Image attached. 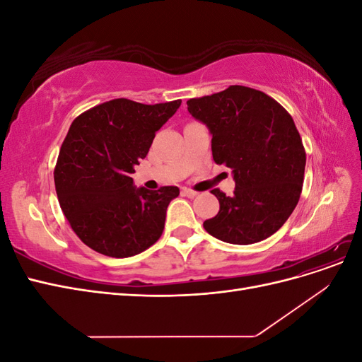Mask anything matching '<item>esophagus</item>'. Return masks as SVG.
Returning <instances> with one entry per match:
<instances>
[{
	"mask_svg": "<svg viewBox=\"0 0 362 362\" xmlns=\"http://www.w3.org/2000/svg\"><path fill=\"white\" fill-rule=\"evenodd\" d=\"M182 194L187 196V198H196V196H198V192H194L192 189H182Z\"/></svg>",
	"mask_w": 362,
	"mask_h": 362,
	"instance_id": "34e87169",
	"label": "esophagus"
}]
</instances>
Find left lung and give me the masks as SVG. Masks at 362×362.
I'll list each match as a JSON object with an SVG mask.
<instances>
[{
    "mask_svg": "<svg viewBox=\"0 0 362 362\" xmlns=\"http://www.w3.org/2000/svg\"><path fill=\"white\" fill-rule=\"evenodd\" d=\"M189 113L210 129L213 158L233 169L235 190L213 194L218 213L204 222L208 234L252 245L275 234L300 198L306 154L293 117L273 98L246 86H229L192 98Z\"/></svg>",
    "mask_w": 362,
    "mask_h": 362,
    "instance_id": "left-lung-1",
    "label": "left lung"
}]
</instances>
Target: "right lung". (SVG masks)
I'll list each match as a JSON object with an SVG mask.
<instances>
[{"label":"right lung","mask_w":362,"mask_h":362,"mask_svg":"<svg viewBox=\"0 0 362 362\" xmlns=\"http://www.w3.org/2000/svg\"><path fill=\"white\" fill-rule=\"evenodd\" d=\"M180 105L181 100L146 105L119 98L74 120L60 148L54 182L62 211L86 246L127 258L161 237L168 205L180 189H137L131 173Z\"/></svg>","instance_id":"right-lung-1"}]
</instances>
